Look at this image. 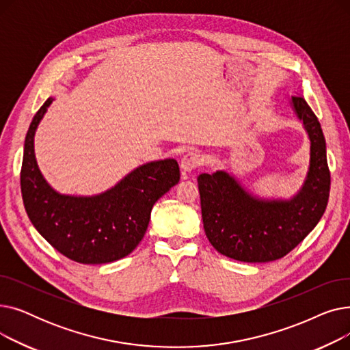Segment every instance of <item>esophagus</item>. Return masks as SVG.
<instances>
[{
    "label": "esophagus",
    "instance_id": "obj_1",
    "mask_svg": "<svg viewBox=\"0 0 350 350\" xmlns=\"http://www.w3.org/2000/svg\"><path fill=\"white\" fill-rule=\"evenodd\" d=\"M203 164V157H201L200 153L197 152H187L185 156H183L180 161V167L185 173H190L194 169H197L198 165Z\"/></svg>",
    "mask_w": 350,
    "mask_h": 350
}]
</instances>
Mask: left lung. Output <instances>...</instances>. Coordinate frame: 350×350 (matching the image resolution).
<instances>
[{"mask_svg":"<svg viewBox=\"0 0 350 350\" xmlns=\"http://www.w3.org/2000/svg\"><path fill=\"white\" fill-rule=\"evenodd\" d=\"M289 106L309 139V164L291 197H261L228 170L197 177L201 217L211 245L228 258L269 262L282 258L317 227L329 198L330 174L321 123L299 94Z\"/></svg>","mask_w":350,"mask_h":350,"instance_id":"1","label":"left lung"}]
</instances>
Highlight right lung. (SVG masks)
I'll use <instances>...</instances> for the list:
<instances>
[{
  "instance_id": "right-lung-1",
  "label": "right lung",
  "mask_w": 350,
  "mask_h": 350,
  "mask_svg": "<svg viewBox=\"0 0 350 350\" xmlns=\"http://www.w3.org/2000/svg\"><path fill=\"white\" fill-rule=\"evenodd\" d=\"M53 98L33 116L24 143L21 193L25 211L45 240L69 260L106 264L131 254L142 241L156 201L180 180L174 159L137 165L110 189L92 194H62L45 180L33 139Z\"/></svg>"
}]
</instances>
